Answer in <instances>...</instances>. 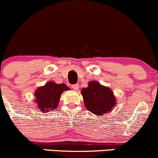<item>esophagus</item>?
I'll use <instances>...</instances> for the list:
<instances>
[{"mask_svg":"<svg viewBox=\"0 0 158 158\" xmlns=\"http://www.w3.org/2000/svg\"><path fill=\"white\" fill-rule=\"evenodd\" d=\"M72 88H73V89H74L75 91L78 90V89H79V85H78V84H74V85H72Z\"/></svg>","mask_w":158,"mask_h":158,"instance_id":"obj_1","label":"esophagus"}]
</instances>
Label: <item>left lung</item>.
I'll list each match as a JSON object with an SVG mask.
<instances>
[{
    "mask_svg": "<svg viewBox=\"0 0 158 158\" xmlns=\"http://www.w3.org/2000/svg\"><path fill=\"white\" fill-rule=\"evenodd\" d=\"M81 94L86 109L99 116L111 111L116 105L112 90L97 81H89L87 87L82 89Z\"/></svg>",
    "mask_w": 158,
    "mask_h": 158,
    "instance_id": "8db88e82",
    "label": "left lung"
}]
</instances>
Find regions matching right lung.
Segmentation results:
<instances>
[{"instance_id":"add662e5","label":"right lung","mask_w":158,"mask_h":158,"mask_svg":"<svg viewBox=\"0 0 158 158\" xmlns=\"http://www.w3.org/2000/svg\"><path fill=\"white\" fill-rule=\"evenodd\" d=\"M69 89V87L65 84H57L53 81H50L38 88L35 92V96L38 109L42 112L54 111L58 106L62 93Z\"/></svg>"}]
</instances>
